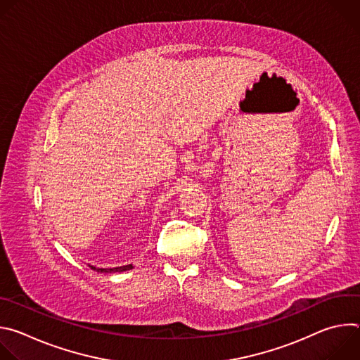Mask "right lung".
I'll list each match as a JSON object with an SVG mask.
<instances>
[{
	"mask_svg": "<svg viewBox=\"0 0 360 360\" xmlns=\"http://www.w3.org/2000/svg\"><path fill=\"white\" fill-rule=\"evenodd\" d=\"M91 266V269H94V271H96V272H101V274H112V272H125V271H129V269H132L134 266H132V264H129V265H124V266H117V268H95V266H92V265H89Z\"/></svg>",
	"mask_w": 360,
	"mask_h": 360,
	"instance_id": "add662e5",
	"label": "right lung"
}]
</instances>
